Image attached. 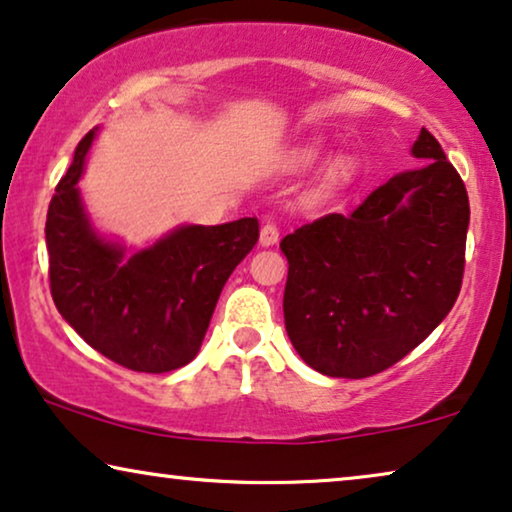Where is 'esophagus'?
<instances>
[{
	"mask_svg": "<svg viewBox=\"0 0 512 512\" xmlns=\"http://www.w3.org/2000/svg\"><path fill=\"white\" fill-rule=\"evenodd\" d=\"M258 242H261V247H272V244L279 242V230L275 223H265L261 228V237H258Z\"/></svg>",
	"mask_w": 512,
	"mask_h": 512,
	"instance_id": "esophagus-1",
	"label": "esophagus"
}]
</instances>
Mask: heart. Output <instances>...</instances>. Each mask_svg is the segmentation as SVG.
Returning <instances> with one entry per match:
<instances>
[{"label":"heart","instance_id":"obj_1","mask_svg":"<svg viewBox=\"0 0 512 512\" xmlns=\"http://www.w3.org/2000/svg\"><path fill=\"white\" fill-rule=\"evenodd\" d=\"M314 158H317V151L312 149V151H305V153H303V158H300V160H303V163H310V160H314ZM340 170H342V172H347V170H349V165H347V163H340Z\"/></svg>","mask_w":512,"mask_h":512}]
</instances>
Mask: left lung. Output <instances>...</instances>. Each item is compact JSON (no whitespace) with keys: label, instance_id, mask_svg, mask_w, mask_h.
<instances>
[{"label":"left lung","instance_id":"8db88e82","mask_svg":"<svg viewBox=\"0 0 512 512\" xmlns=\"http://www.w3.org/2000/svg\"><path fill=\"white\" fill-rule=\"evenodd\" d=\"M424 167L375 188L352 214H326L286 235L284 324L307 366L328 377L382 373L447 317L464 277L468 193L422 128Z\"/></svg>","mask_w":512,"mask_h":512}]
</instances>
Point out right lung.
<instances>
[{
    "label": "right lung",
    "instance_id": "add662e5",
    "mask_svg": "<svg viewBox=\"0 0 512 512\" xmlns=\"http://www.w3.org/2000/svg\"><path fill=\"white\" fill-rule=\"evenodd\" d=\"M97 130L74 151L46 216L48 277L62 319L137 373H170L200 352L223 284L258 242V221L177 226L128 251L93 226L79 179Z\"/></svg>",
    "mask_w": 512,
    "mask_h": 512
}]
</instances>
